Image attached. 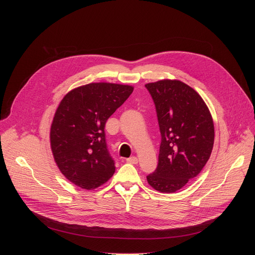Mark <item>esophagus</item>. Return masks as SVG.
Listing matches in <instances>:
<instances>
[{
    "mask_svg": "<svg viewBox=\"0 0 255 255\" xmlns=\"http://www.w3.org/2000/svg\"><path fill=\"white\" fill-rule=\"evenodd\" d=\"M126 161H127L128 163H130V164H137V162H138V160H137V158H136V157H134V156H132V157H130V158L126 159Z\"/></svg>",
    "mask_w": 255,
    "mask_h": 255,
    "instance_id": "34e87169",
    "label": "esophagus"
}]
</instances>
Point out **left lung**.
<instances>
[{"label":"left lung","mask_w":255,"mask_h":255,"mask_svg":"<svg viewBox=\"0 0 255 255\" xmlns=\"http://www.w3.org/2000/svg\"><path fill=\"white\" fill-rule=\"evenodd\" d=\"M154 101L161 143L158 165L146 176L157 191L176 192L202 171L214 144V124L203 98L180 80L144 86Z\"/></svg>","instance_id":"obj_1"}]
</instances>
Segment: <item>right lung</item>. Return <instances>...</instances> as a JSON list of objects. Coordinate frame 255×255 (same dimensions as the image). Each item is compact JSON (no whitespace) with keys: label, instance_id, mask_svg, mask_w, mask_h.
I'll return each instance as SVG.
<instances>
[{"label":"right lung","instance_id":"obj_1","mask_svg":"<svg viewBox=\"0 0 255 255\" xmlns=\"http://www.w3.org/2000/svg\"><path fill=\"white\" fill-rule=\"evenodd\" d=\"M133 92L130 86L97 83L72 90L53 117L50 145L61 172L84 189H95L115 172L105 123Z\"/></svg>","mask_w":255,"mask_h":255}]
</instances>
